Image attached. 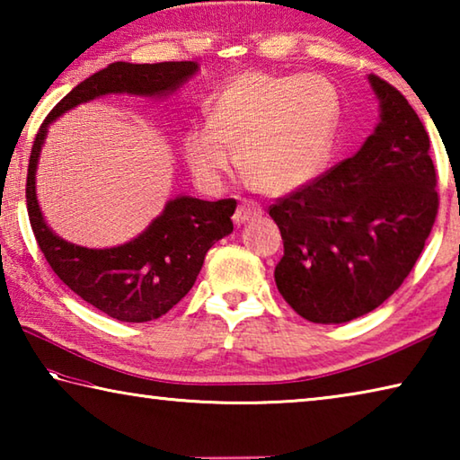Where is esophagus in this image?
<instances>
[{"label": "esophagus", "instance_id": "1", "mask_svg": "<svg viewBox=\"0 0 460 460\" xmlns=\"http://www.w3.org/2000/svg\"><path fill=\"white\" fill-rule=\"evenodd\" d=\"M261 207L258 205L255 200H243L241 205L237 207L235 215H233V221H235V225H243V223H249L253 219H258V217H261Z\"/></svg>", "mask_w": 460, "mask_h": 460}]
</instances>
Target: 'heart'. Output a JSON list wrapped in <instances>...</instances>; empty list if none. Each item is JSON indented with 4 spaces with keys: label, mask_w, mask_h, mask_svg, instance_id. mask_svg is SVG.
Wrapping results in <instances>:
<instances>
[{
    "label": "heart",
    "mask_w": 460,
    "mask_h": 460,
    "mask_svg": "<svg viewBox=\"0 0 460 460\" xmlns=\"http://www.w3.org/2000/svg\"><path fill=\"white\" fill-rule=\"evenodd\" d=\"M339 93L321 75L243 73L208 107L207 126L182 137L184 160L205 186L237 166L266 194L298 190L329 164Z\"/></svg>",
    "instance_id": "heart-1"
}]
</instances>
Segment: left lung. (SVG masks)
Here are the masks:
<instances>
[{
	"mask_svg": "<svg viewBox=\"0 0 460 460\" xmlns=\"http://www.w3.org/2000/svg\"><path fill=\"white\" fill-rule=\"evenodd\" d=\"M379 123L359 152L270 207L284 239L274 278L310 323L341 324L402 286L438 213L430 139L402 93L369 75Z\"/></svg>",
	"mask_w": 460,
	"mask_h": 460,
	"instance_id": "8db88e82",
	"label": "left lung"
}]
</instances>
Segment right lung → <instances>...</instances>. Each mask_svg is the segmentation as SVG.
I'll list each match as a JSON object with an SVG mask.
<instances>
[{"label":"right lung","mask_w":460,"mask_h":460,"mask_svg":"<svg viewBox=\"0 0 460 460\" xmlns=\"http://www.w3.org/2000/svg\"><path fill=\"white\" fill-rule=\"evenodd\" d=\"M199 73V62L131 65L113 62L76 84L38 129L28 164L26 202L34 237L62 282L101 313L121 323H147L166 314L197 282L205 255L233 231L235 199L217 202L170 199L162 213L128 243L91 249L58 237L44 221L36 197V168L52 121L103 95L168 97Z\"/></svg>","instance_id":"right-lung-1"}]
</instances>
